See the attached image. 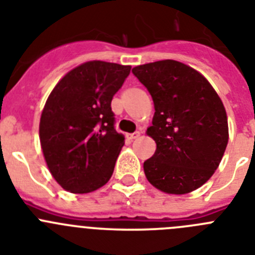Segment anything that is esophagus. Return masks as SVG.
Here are the masks:
<instances>
[{"label": "esophagus", "instance_id": "obj_1", "mask_svg": "<svg viewBox=\"0 0 255 255\" xmlns=\"http://www.w3.org/2000/svg\"><path fill=\"white\" fill-rule=\"evenodd\" d=\"M140 136V132L136 131V132H132V134H126V138L129 139V140H134V139L139 138Z\"/></svg>", "mask_w": 255, "mask_h": 255}]
</instances>
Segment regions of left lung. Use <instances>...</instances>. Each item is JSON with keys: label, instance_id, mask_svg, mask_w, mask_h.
Masks as SVG:
<instances>
[{"label": "left lung", "instance_id": "left-lung-1", "mask_svg": "<svg viewBox=\"0 0 255 255\" xmlns=\"http://www.w3.org/2000/svg\"><path fill=\"white\" fill-rule=\"evenodd\" d=\"M132 74L147 88L154 116L147 135L155 141L144 173L155 189L182 195L206 184L226 150L225 106L199 71L175 60L139 65Z\"/></svg>", "mask_w": 255, "mask_h": 255}]
</instances>
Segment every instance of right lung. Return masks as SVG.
<instances>
[{"label": "right lung", "instance_id": "obj_1", "mask_svg": "<svg viewBox=\"0 0 255 255\" xmlns=\"http://www.w3.org/2000/svg\"><path fill=\"white\" fill-rule=\"evenodd\" d=\"M131 66L88 61L52 89L39 121L47 167L61 188L87 194L111 179L125 136L114 128L111 101Z\"/></svg>", "mask_w": 255, "mask_h": 255}]
</instances>
